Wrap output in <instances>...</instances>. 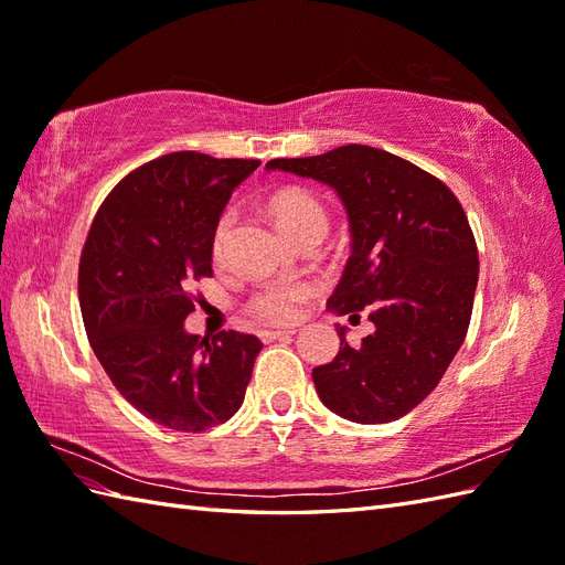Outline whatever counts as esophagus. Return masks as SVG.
Wrapping results in <instances>:
<instances>
[{
	"mask_svg": "<svg viewBox=\"0 0 565 565\" xmlns=\"http://www.w3.org/2000/svg\"><path fill=\"white\" fill-rule=\"evenodd\" d=\"M294 334H296V330H262L259 339L267 344V342H277V339H288Z\"/></svg>",
	"mask_w": 565,
	"mask_h": 565,
	"instance_id": "1",
	"label": "esophagus"
}]
</instances>
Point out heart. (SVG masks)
Wrapping results in <instances>:
<instances>
[{
	"label": "heart",
	"instance_id": "b5f03b06",
	"mask_svg": "<svg viewBox=\"0 0 565 565\" xmlns=\"http://www.w3.org/2000/svg\"><path fill=\"white\" fill-rule=\"evenodd\" d=\"M269 209L274 218H277L279 228L296 241L300 235L310 233H327L330 226V216H327L324 204L318 196L300 190V188H286L271 196ZM231 221L233 214L223 212L216 221L212 233V255L214 259H221L226 253L228 235H231ZM312 296V286L306 281H269L255 288L253 296L247 298L245 312L259 324H291L303 312L306 300Z\"/></svg>",
	"mask_w": 565,
	"mask_h": 565
}]
</instances>
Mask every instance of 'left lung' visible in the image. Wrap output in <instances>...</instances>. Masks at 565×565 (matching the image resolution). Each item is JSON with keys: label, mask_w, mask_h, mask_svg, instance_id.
<instances>
[{"label": "left lung", "mask_w": 565, "mask_h": 565, "mask_svg": "<svg viewBox=\"0 0 565 565\" xmlns=\"http://www.w3.org/2000/svg\"><path fill=\"white\" fill-rule=\"evenodd\" d=\"M269 170L320 180L342 196L351 257L327 308L375 332L312 369L315 387L342 418L387 424L422 404L460 351L475 306L479 255L460 200L443 180L399 156L349 143Z\"/></svg>", "instance_id": "obj_1"}]
</instances>
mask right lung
Listing matches in <instances>:
<instances>
[{
  "mask_svg": "<svg viewBox=\"0 0 565 565\" xmlns=\"http://www.w3.org/2000/svg\"><path fill=\"white\" fill-rule=\"evenodd\" d=\"M259 161L175 151L139 166L105 196L78 262L90 349L117 392L182 433L241 409L262 342L185 332L190 284L212 277V233L233 188Z\"/></svg>",
  "mask_w": 565,
  "mask_h": 565,
  "instance_id": "1",
  "label": "right lung"
}]
</instances>
